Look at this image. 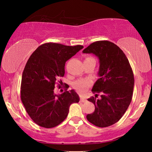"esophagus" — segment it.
Returning <instances> with one entry per match:
<instances>
[{
	"instance_id": "1",
	"label": "esophagus",
	"mask_w": 152,
	"mask_h": 152,
	"mask_svg": "<svg viewBox=\"0 0 152 152\" xmlns=\"http://www.w3.org/2000/svg\"><path fill=\"white\" fill-rule=\"evenodd\" d=\"M80 102H87V99H86L85 97L81 96L80 97Z\"/></svg>"
}]
</instances>
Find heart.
<instances>
[{
    "instance_id": "1",
    "label": "heart",
    "mask_w": 152,
    "mask_h": 152,
    "mask_svg": "<svg viewBox=\"0 0 152 152\" xmlns=\"http://www.w3.org/2000/svg\"><path fill=\"white\" fill-rule=\"evenodd\" d=\"M94 60L93 58L91 57L86 58L85 60ZM91 81L88 79H78L74 82L73 86L77 91L83 92L85 90L91 85Z\"/></svg>"
}]
</instances>
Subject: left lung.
Segmentation results:
<instances>
[{"label": "left lung", "instance_id": "1", "mask_svg": "<svg viewBox=\"0 0 152 152\" xmlns=\"http://www.w3.org/2000/svg\"><path fill=\"white\" fill-rule=\"evenodd\" d=\"M99 58V78L92 91L101 93V98L92 97L88 101L94 104L95 110L87 115L90 123L106 127L119 121L129 106L134 87V76L125 53L117 45L109 41L91 43L82 51Z\"/></svg>", "mask_w": 152, "mask_h": 152}]
</instances>
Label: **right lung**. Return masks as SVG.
<instances>
[{
    "label": "right lung",
    "instance_id": "right-lung-1",
    "mask_svg": "<svg viewBox=\"0 0 152 152\" xmlns=\"http://www.w3.org/2000/svg\"><path fill=\"white\" fill-rule=\"evenodd\" d=\"M83 48L47 43L30 56L22 74L20 99L36 124L45 128L56 127L68 116L70 104L79 102L74 90L66 89L56 94L54 88L56 82L64 76L66 61Z\"/></svg>",
    "mask_w": 152,
    "mask_h": 152
}]
</instances>
